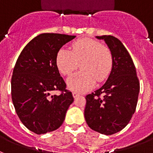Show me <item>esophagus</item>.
<instances>
[{
    "mask_svg": "<svg viewBox=\"0 0 153 153\" xmlns=\"http://www.w3.org/2000/svg\"><path fill=\"white\" fill-rule=\"evenodd\" d=\"M72 96L74 98H76V97H78V96H79V93H78V92H72Z\"/></svg>",
    "mask_w": 153,
    "mask_h": 153,
    "instance_id": "obj_1",
    "label": "esophagus"
}]
</instances>
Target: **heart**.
Returning <instances> with one entry per match:
<instances>
[{"instance_id": "obj_1", "label": "heart", "mask_w": 153, "mask_h": 153, "mask_svg": "<svg viewBox=\"0 0 153 153\" xmlns=\"http://www.w3.org/2000/svg\"><path fill=\"white\" fill-rule=\"evenodd\" d=\"M82 70L67 79L71 90L84 92L90 89L96 83L108 77L113 66V56L110 49L94 39L82 38L72 44V50L62 47L56 57V65L59 71L69 75L79 66Z\"/></svg>"}]
</instances>
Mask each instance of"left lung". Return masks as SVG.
I'll return each instance as SVG.
<instances>
[{
	"instance_id": "1",
	"label": "left lung",
	"mask_w": 153,
	"mask_h": 153,
	"mask_svg": "<svg viewBox=\"0 0 153 153\" xmlns=\"http://www.w3.org/2000/svg\"><path fill=\"white\" fill-rule=\"evenodd\" d=\"M96 38L104 40L110 50L113 66L106 82L85 96L84 115L91 129L110 135L122 130L131 119L140 85L134 63L123 43L113 36Z\"/></svg>"
}]
</instances>
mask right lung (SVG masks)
Masks as SVG:
<instances>
[{"label":"right lung","instance_id":"obj_1","mask_svg":"<svg viewBox=\"0 0 153 153\" xmlns=\"http://www.w3.org/2000/svg\"><path fill=\"white\" fill-rule=\"evenodd\" d=\"M58 33H42L23 49L11 78V99L24 125L37 134L57 130L74 101L72 93L56 65L59 50L75 38ZM61 91L60 95L51 92Z\"/></svg>","mask_w":153,"mask_h":153}]
</instances>
